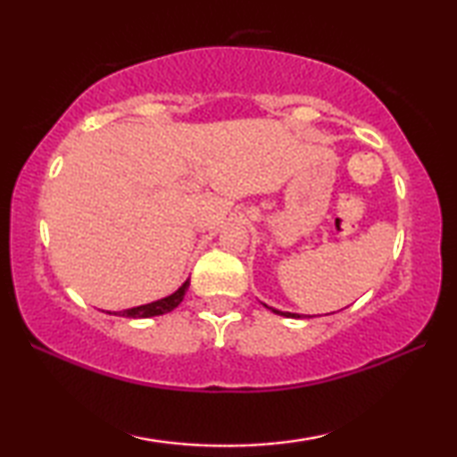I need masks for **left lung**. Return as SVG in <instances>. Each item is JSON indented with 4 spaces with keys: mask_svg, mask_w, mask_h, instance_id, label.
Here are the masks:
<instances>
[{
    "mask_svg": "<svg viewBox=\"0 0 457 457\" xmlns=\"http://www.w3.org/2000/svg\"><path fill=\"white\" fill-rule=\"evenodd\" d=\"M266 308H270V311H272V312H276V314L288 316V319H300V314H294V312H282V311H276V308H272V306H266Z\"/></svg>",
    "mask_w": 457,
    "mask_h": 457,
    "instance_id": "left-lung-1",
    "label": "left lung"
}]
</instances>
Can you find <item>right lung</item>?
Wrapping results in <instances>:
<instances>
[{"label":"right lung","instance_id":"right-lung-1","mask_svg":"<svg viewBox=\"0 0 457 457\" xmlns=\"http://www.w3.org/2000/svg\"><path fill=\"white\" fill-rule=\"evenodd\" d=\"M189 288V280H185L179 288H177L173 294H169V296L161 298V300H154L151 304H143V306H135V308H129V311L120 312L119 316H127V319H151V316H159V314H165V312H171L173 308H177L181 304V300L185 296V292ZM111 314V312H108Z\"/></svg>","mask_w":457,"mask_h":457}]
</instances>
